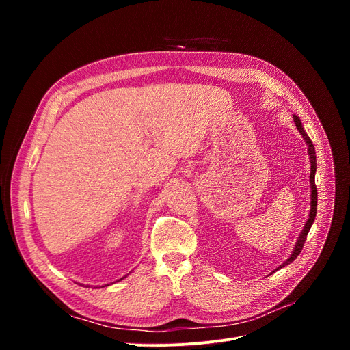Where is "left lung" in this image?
<instances>
[{"label": "left lung", "mask_w": 350, "mask_h": 350, "mask_svg": "<svg viewBox=\"0 0 350 350\" xmlns=\"http://www.w3.org/2000/svg\"><path fill=\"white\" fill-rule=\"evenodd\" d=\"M293 121H295V124H296V129L299 130V133L302 134V137L305 139V142L308 143V153H310V157H311V175H310V181H311V189H312V191H311V211H310V219L306 220V225H305V228H304V230H302V234L299 235L298 242H296V245H295V250H293V252H292V256L289 257L288 261H286L284 264H282L280 267H284L286 264L292 262L296 257L299 256L302 248H304V242H305V239H306V235H308V232H310V229H311V226H312V221H314L315 215H317V185H315L317 161H315V149H314V144H312L311 139H310L308 135H306L305 130L302 129L301 120H299L296 115H293Z\"/></svg>", "instance_id": "1"}]
</instances>
